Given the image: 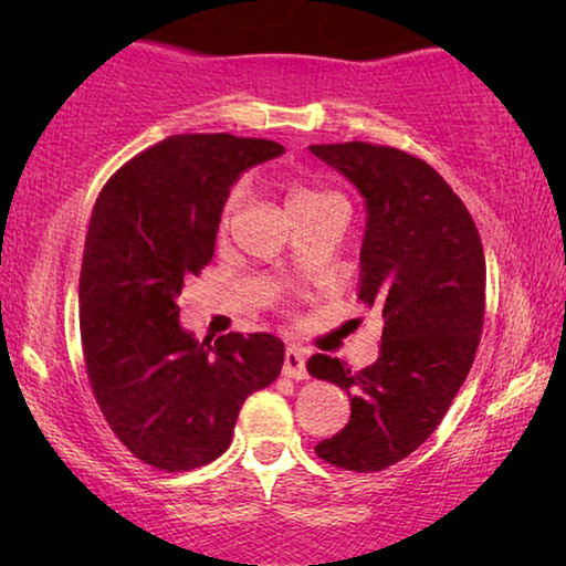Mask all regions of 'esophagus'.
Here are the masks:
<instances>
[{
  "label": "esophagus",
  "mask_w": 566,
  "mask_h": 566,
  "mask_svg": "<svg viewBox=\"0 0 566 566\" xmlns=\"http://www.w3.org/2000/svg\"><path fill=\"white\" fill-rule=\"evenodd\" d=\"M283 374L289 378H306V355L301 347H289V350H285Z\"/></svg>",
  "instance_id": "34e87169"
}]
</instances>
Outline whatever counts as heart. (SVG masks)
<instances>
[{
  "label": "heart",
  "instance_id": "obj_1",
  "mask_svg": "<svg viewBox=\"0 0 566 566\" xmlns=\"http://www.w3.org/2000/svg\"><path fill=\"white\" fill-rule=\"evenodd\" d=\"M244 203H247V185H237V188L229 192L227 206H223V216H221L223 227H229V223L237 219L239 211L244 208ZM329 203H343V198L335 196V192L319 188V185H314V182L296 180L289 185V213L291 216L316 211V208H324Z\"/></svg>",
  "mask_w": 566,
  "mask_h": 566
}]
</instances>
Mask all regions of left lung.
<instances>
[{
    "label": "left lung",
    "instance_id": "obj_1",
    "mask_svg": "<svg viewBox=\"0 0 566 566\" xmlns=\"http://www.w3.org/2000/svg\"><path fill=\"white\" fill-rule=\"evenodd\" d=\"M308 151L360 192V298L384 322L368 368L308 358V374L350 397V420L314 451L368 474L417 451L467 381L484 322V250L467 206L428 161L363 142Z\"/></svg>",
    "mask_w": 566,
    "mask_h": 566
}]
</instances>
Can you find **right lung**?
Segmentation results:
<instances>
[{
  "mask_svg": "<svg viewBox=\"0 0 566 566\" xmlns=\"http://www.w3.org/2000/svg\"><path fill=\"white\" fill-rule=\"evenodd\" d=\"M265 138L182 134L149 146L99 192L80 273V329L95 399L120 443L165 471L227 451L244 399L281 374L268 332L208 343L180 324L185 281L208 265L247 169L281 157Z\"/></svg>",
  "mask_w": 566,
  "mask_h": 566,
  "instance_id": "1",
  "label": "right lung"
}]
</instances>
